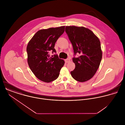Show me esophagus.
I'll return each instance as SVG.
<instances>
[{"mask_svg":"<svg viewBox=\"0 0 125 125\" xmlns=\"http://www.w3.org/2000/svg\"><path fill=\"white\" fill-rule=\"evenodd\" d=\"M65 62H66V63H67V62H70V59H65Z\"/></svg>","mask_w":125,"mask_h":125,"instance_id":"esophagus-1","label":"esophagus"}]
</instances>
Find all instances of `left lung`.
<instances>
[{
    "label": "left lung",
    "mask_w": 125,
    "mask_h": 125,
    "mask_svg": "<svg viewBox=\"0 0 125 125\" xmlns=\"http://www.w3.org/2000/svg\"><path fill=\"white\" fill-rule=\"evenodd\" d=\"M65 32L71 42L74 55L73 61L75 67L71 72L76 81L83 82L91 79L98 69L102 58L101 43L98 37L84 27L67 26Z\"/></svg>",
    "instance_id": "1"
}]
</instances>
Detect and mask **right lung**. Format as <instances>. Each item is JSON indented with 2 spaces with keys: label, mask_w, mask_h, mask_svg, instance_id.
Returning <instances> with one entry per match:
<instances>
[{
  "label": "right lung",
  "mask_w": 125,
  "mask_h": 125,
  "mask_svg": "<svg viewBox=\"0 0 125 125\" xmlns=\"http://www.w3.org/2000/svg\"><path fill=\"white\" fill-rule=\"evenodd\" d=\"M65 26L41 29L37 31L28 43L27 62L32 72L39 80L47 83L56 79L64 61L56 53L55 44L64 32Z\"/></svg>",
  "instance_id": "obj_1"
}]
</instances>
